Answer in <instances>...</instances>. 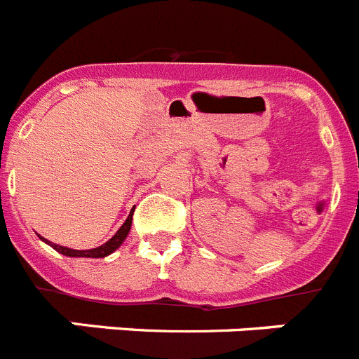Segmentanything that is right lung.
Masks as SVG:
<instances>
[{
    "label": "right lung",
    "mask_w": 359,
    "mask_h": 359,
    "mask_svg": "<svg viewBox=\"0 0 359 359\" xmlns=\"http://www.w3.org/2000/svg\"><path fill=\"white\" fill-rule=\"evenodd\" d=\"M131 221H133V212L129 214V217L126 219V223L122 224V226L118 228V231H116L115 236L111 237L107 243H104L102 246H98V248H91V250H72V248H66V246H59V244H53L50 243L48 239H44V237H41V241H44L46 244H50L55 252L62 253V255L66 257H88V259H102V257H107L111 255V253L115 252V250H118L120 246H122V243L126 241V237L129 236V230H131Z\"/></svg>",
    "instance_id": "right-lung-1"
}]
</instances>
